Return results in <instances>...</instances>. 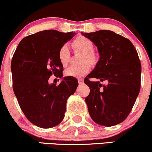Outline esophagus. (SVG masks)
<instances>
[{"instance_id": "1", "label": "esophagus", "mask_w": 152, "mask_h": 152, "mask_svg": "<svg viewBox=\"0 0 152 152\" xmlns=\"http://www.w3.org/2000/svg\"><path fill=\"white\" fill-rule=\"evenodd\" d=\"M77 80H78V83H79V84H83V82H84V80H83V79H81V78H79Z\"/></svg>"}]
</instances>
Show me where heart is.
Returning <instances> with one entry per match:
<instances>
[{
    "label": "heart",
    "mask_w": 152,
    "mask_h": 152,
    "mask_svg": "<svg viewBox=\"0 0 152 152\" xmlns=\"http://www.w3.org/2000/svg\"><path fill=\"white\" fill-rule=\"evenodd\" d=\"M72 46L76 50L83 53L81 59L82 64L78 66H70L64 72L65 75L72 77H80L86 75L91 70V64H96L97 56L94 52V45L91 40L87 37L79 36L72 42ZM59 61L63 66H66L69 60L70 51L66 44L61 45L58 52Z\"/></svg>",
    "instance_id": "b5f03b06"
}]
</instances>
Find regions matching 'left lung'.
<instances>
[{"mask_svg": "<svg viewBox=\"0 0 152 152\" xmlns=\"http://www.w3.org/2000/svg\"><path fill=\"white\" fill-rule=\"evenodd\" d=\"M82 35L97 47L99 60L84 82L90 88L86 98L90 116L96 123L114 126L126 119L132 110L141 87V65L133 43L110 30H99ZM96 78L107 80V86Z\"/></svg>", "mask_w": 152, "mask_h": 152, "instance_id": "left-lung-1", "label": "left lung"}]
</instances>
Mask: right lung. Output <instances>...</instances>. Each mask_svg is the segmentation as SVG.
Listing matches in <instances>:
<instances>
[{
    "instance_id": "add662e5",
    "label": "right lung",
    "mask_w": 152,
    "mask_h": 152,
    "mask_svg": "<svg viewBox=\"0 0 152 152\" xmlns=\"http://www.w3.org/2000/svg\"><path fill=\"white\" fill-rule=\"evenodd\" d=\"M75 32L43 30L24 37L15 50L11 69L13 89L20 108L30 122L42 128L56 126L63 120L67 99L74 94L77 80L63 77L58 52ZM53 74L63 80L50 84Z\"/></svg>"
}]
</instances>
